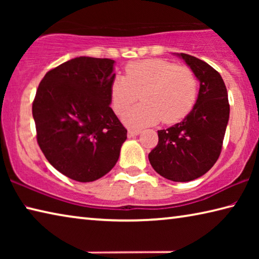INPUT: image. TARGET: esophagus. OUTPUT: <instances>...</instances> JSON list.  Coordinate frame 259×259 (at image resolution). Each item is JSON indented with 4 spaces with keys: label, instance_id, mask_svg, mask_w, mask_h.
Here are the masks:
<instances>
[{
    "label": "esophagus",
    "instance_id": "34e87169",
    "mask_svg": "<svg viewBox=\"0 0 259 259\" xmlns=\"http://www.w3.org/2000/svg\"><path fill=\"white\" fill-rule=\"evenodd\" d=\"M140 134L139 130H136V129H129L128 130V137H135V136H138Z\"/></svg>",
    "mask_w": 259,
    "mask_h": 259
}]
</instances>
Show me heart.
I'll return each instance as SVG.
<instances>
[{"instance_id":"heart-1","label":"heart","mask_w":259,"mask_h":259,"mask_svg":"<svg viewBox=\"0 0 259 259\" xmlns=\"http://www.w3.org/2000/svg\"><path fill=\"white\" fill-rule=\"evenodd\" d=\"M140 94L143 103L126 112L122 120L131 128H144L161 120L174 123L194 106L198 80L191 68L163 59L135 61L125 67V76L116 75L109 87L115 113L125 112Z\"/></svg>"}]
</instances>
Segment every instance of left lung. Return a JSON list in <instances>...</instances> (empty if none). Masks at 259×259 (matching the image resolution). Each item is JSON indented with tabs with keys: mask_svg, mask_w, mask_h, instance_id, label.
<instances>
[{
	"mask_svg": "<svg viewBox=\"0 0 259 259\" xmlns=\"http://www.w3.org/2000/svg\"><path fill=\"white\" fill-rule=\"evenodd\" d=\"M185 61L200 83L198 98L182 122L159 130V143L148 160L155 171L169 181L190 182L203 176L216 163L230 117L227 90L216 69L186 54Z\"/></svg>",
	"mask_w": 259,
	"mask_h": 259,
	"instance_id": "obj_1",
	"label": "left lung"
}]
</instances>
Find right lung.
I'll list each match as a JSON object with an SVG mask.
<instances>
[{
	"mask_svg": "<svg viewBox=\"0 0 259 259\" xmlns=\"http://www.w3.org/2000/svg\"><path fill=\"white\" fill-rule=\"evenodd\" d=\"M114 64L77 57L48 72L37 88L33 117L38 146L55 169L76 182L111 171L126 139L109 107Z\"/></svg>",
	"mask_w": 259,
	"mask_h": 259,
	"instance_id": "1",
	"label": "right lung"
}]
</instances>
